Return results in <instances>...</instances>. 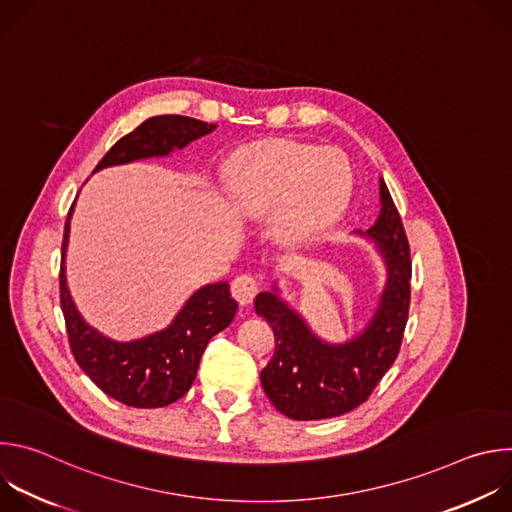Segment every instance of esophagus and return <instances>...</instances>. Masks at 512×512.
I'll use <instances>...</instances> for the list:
<instances>
[{
	"label": "esophagus",
	"instance_id": "34e87169",
	"mask_svg": "<svg viewBox=\"0 0 512 512\" xmlns=\"http://www.w3.org/2000/svg\"><path fill=\"white\" fill-rule=\"evenodd\" d=\"M257 289H259V281H257V277L251 275V273H241V275H237V277L233 279V283H231V294H233V298H235L239 304H243V306L249 304V302L255 298Z\"/></svg>",
	"mask_w": 512,
	"mask_h": 512
}]
</instances>
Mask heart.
Listing matches in <instances>:
<instances>
[{
	"label": "heart",
	"instance_id": "heart-1",
	"mask_svg": "<svg viewBox=\"0 0 512 512\" xmlns=\"http://www.w3.org/2000/svg\"><path fill=\"white\" fill-rule=\"evenodd\" d=\"M352 190L346 158L332 148L291 139L257 141L229 166V194L249 216L275 209V231L287 243H304L344 210Z\"/></svg>",
	"mask_w": 512,
	"mask_h": 512
}]
</instances>
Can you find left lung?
<instances>
[{
    "mask_svg": "<svg viewBox=\"0 0 512 512\" xmlns=\"http://www.w3.org/2000/svg\"><path fill=\"white\" fill-rule=\"evenodd\" d=\"M381 216L367 231L389 271L381 304L367 330L346 344H326L275 294L263 291L255 310L275 336L261 385L275 409L296 421L328 419L367 401L395 362L411 304V255L399 210L381 180Z\"/></svg>",
    "mask_w": 512,
    "mask_h": 512,
    "instance_id": "1",
    "label": "left lung"
}]
</instances>
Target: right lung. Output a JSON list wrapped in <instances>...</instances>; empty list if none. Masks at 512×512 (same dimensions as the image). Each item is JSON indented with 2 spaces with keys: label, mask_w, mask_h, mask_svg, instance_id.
Instances as JSON below:
<instances>
[{
  "label": "right lung",
  "mask_w": 512,
  "mask_h": 512,
  "mask_svg": "<svg viewBox=\"0 0 512 512\" xmlns=\"http://www.w3.org/2000/svg\"><path fill=\"white\" fill-rule=\"evenodd\" d=\"M216 125L184 115H158L123 135L97 164V170L141 158L168 156L192 139L210 133ZM68 210L62 237L60 308L64 314L72 356L87 377L109 397L129 407H166L188 393L208 340L225 330L237 312L227 281L200 287L178 312L174 322L152 336L133 342H115L91 328L70 300L64 277L68 245Z\"/></svg>",
  "instance_id": "add662e5"
}]
</instances>
